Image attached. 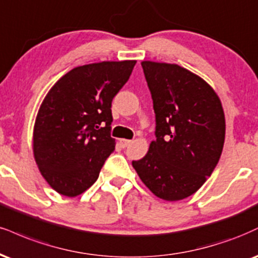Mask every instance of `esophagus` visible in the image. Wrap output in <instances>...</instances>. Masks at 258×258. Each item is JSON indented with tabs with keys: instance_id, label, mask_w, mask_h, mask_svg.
<instances>
[{
	"instance_id": "1",
	"label": "esophagus",
	"mask_w": 258,
	"mask_h": 258,
	"mask_svg": "<svg viewBox=\"0 0 258 258\" xmlns=\"http://www.w3.org/2000/svg\"><path fill=\"white\" fill-rule=\"evenodd\" d=\"M131 143L132 141H130V139H120V144L122 148H127Z\"/></svg>"
}]
</instances>
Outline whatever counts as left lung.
<instances>
[{
	"label": "left lung",
	"mask_w": 258,
	"mask_h": 258,
	"mask_svg": "<svg viewBox=\"0 0 258 258\" xmlns=\"http://www.w3.org/2000/svg\"><path fill=\"white\" fill-rule=\"evenodd\" d=\"M155 111V139L142 160L132 161L155 196L180 201L206 182L225 142V114L215 91L178 64L143 61Z\"/></svg>",
	"instance_id": "8db88e82"
}]
</instances>
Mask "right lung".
I'll return each mask as SVG.
<instances>
[{
  "label": "right lung",
  "instance_id": "right-lung-1",
  "mask_svg": "<svg viewBox=\"0 0 258 258\" xmlns=\"http://www.w3.org/2000/svg\"><path fill=\"white\" fill-rule=\"evenodd\" d=\"M136 61L76 67L45 96L33 131V154L43 178L58 194L76 197L97 180L115 150L111 102Z\"/></svg>",
  "mask_w": 258,
  "mask_h": 258
}]
</instances>
